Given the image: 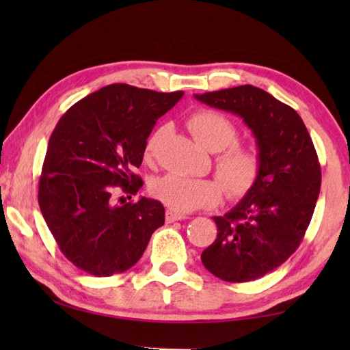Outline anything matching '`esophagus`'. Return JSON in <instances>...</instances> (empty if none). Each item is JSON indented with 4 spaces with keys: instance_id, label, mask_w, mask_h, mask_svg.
I'll list each match as a JSON object with an SVG mask.
<instances>
[{
    "instance_id": "obj_1",
    "label": "esophagus",
    "mask_w": 350,
    "mask_h": 350,
    "mask_svg": "<svg viewBox=\"0 0 350 350\" xmlns=\"http://www.w3.org/2000/svg\"><path fill=\"white\" fill-rule=\"evenodd\" d=\"M185 218H187V215L179 213V212H174V211H167V213H165V221L168 222V224H171V222L185 219Z\"/></svg>"
}]
</instances>
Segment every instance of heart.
I'll return each instance as SVG.
<instances>
[{"instance_id": "1", "label": "heart", "mask_w": 350, "mask_h": 350, "mask_svg": "<svg viewBox=\"0 0 350 350\" xmlns=\"http://www.w3.org/2000/svg\"><path fill=\"white\" fill-rule=\"evenodd\" d=\"M189 131L197 143L209 152H219L215 158L217 179H196L177 174H167L156 179L152 194L174 212H192L200 207L218 204L222 198V187L227 196L239 198L254 187L262 159L254 146L236 143L239 131L234 123L217 111H197L189 117ZM158 133L146 146V156H152Z\"/></svg>"}]
</instances>
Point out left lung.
Returning a JSON list of instances; mask_svg holds the SVG:
<instances>
[{"mask_svg":"<svg viewBox=\"0 0 350 350\" xmlns=\"http://www.w3.org/2000/svg\"><path fill=\"white\" fill-rule=\"evenodd\" d=\"M194 98L241 117L262 159L254 187L226 215L213 217L218 234L202 262L228 282L257 280L293 254L313 217L322 182L313 141L293 108L254 85Z\"/></svg>","mask_w":350,"mask_h":350,"instance_id":"left-lung-1","label":"left lung"}]
</instances>
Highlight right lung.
<instances>
[{
    "label": "right lung",
    "instance_id": "obj_1",
    "mask_svg": "<svg viewBox=\"0 0 350 350\" xmlns=\"http://www.w3.org/2000/svg\"><path fill=\"white\" fill-rule=\"evenodd\" d=\"M183 92L158 93L111 84L70 107L49 138L39 182V206L58 248L94 277L128 271L165 222L161 202L113 203L114 187L135 196L156 120Z\"/></svg>",
    "mask_w": 350,
    "mask_h": 350
}]
</instances>
